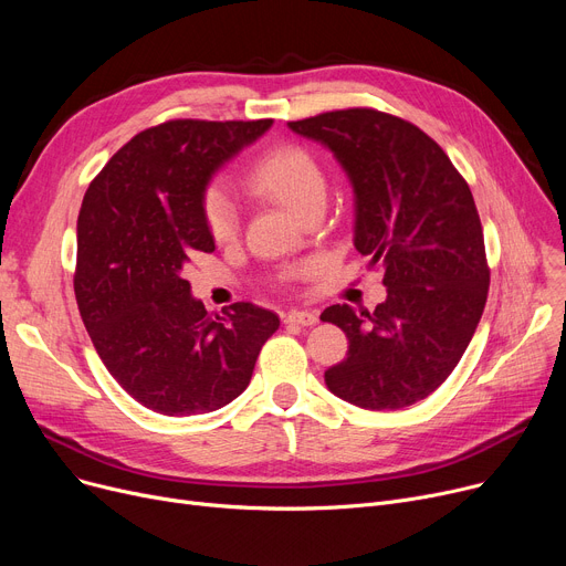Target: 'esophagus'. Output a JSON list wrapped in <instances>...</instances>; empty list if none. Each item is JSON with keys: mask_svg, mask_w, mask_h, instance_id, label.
I'll return each mask as SVG.
<instances>
[{"mask_svg": "<svg viewBox=\"0 0 566 566\" xmlns=\"http://www.w3.org/2000/svg\"><path fill=\"white\" fill-rule=\"evenodd\" d=\"M284 321L293 325H303V328H312V325L318 323V314L312 310H291Z\"/></svg>", "mask_w": 566, "mask_h": 566, "instance_id": "obj_1", "label": "esophagus"}]
</instances>
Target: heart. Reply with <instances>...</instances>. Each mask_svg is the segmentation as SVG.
Masks as SVG:
<instances>
[{"label":"heart","instance_id":"obj_1","mask_svg":"<svg viewBox=\"0 0 566 566\" xmlns=\"http://www.w3.org/2000/svg\"><path fill=\"white\" fill-rule=\"evenodd\" d=\"M248 188L280 203L295 218H301L310 206L325 201V174L321 163L303 146L282 144L265 151L248 174ZM203 222L213 241L227 243L238 231V208L222 186H211L201 201Z\"/></svg>","mask_w":566,"mask_h":566}]
</instances>
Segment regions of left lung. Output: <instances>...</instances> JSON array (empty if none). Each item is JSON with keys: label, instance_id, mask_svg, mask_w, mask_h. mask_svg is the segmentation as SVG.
<instances>
[{"label": "left lung", "instance_id": "obj_1", "mask_svg": "<svg viewBox=\"0 0 566 566\" xmlns=\"http://www.w3.org/2000/svg\"><path fill=\"white\" fill-rule=\"evenodd\" d=\"M289 128L335 156L353 188V245L385 268L374 312L321 314L346 333L328 390L367 410H399L438 390L482 318L489 265L472 192L448 154L399 116L353 107Z\"/></svg>", "mask_w": 566, "mask_h": 566}]
</instances>
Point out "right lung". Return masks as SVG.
<instances>
[{"instance_id": "right-lung-1", "label": "right lung", "mask_w": 566, "mask_h": 566, "mask_svg": "<svg viewBox=\"0 0 566 566\" xmlns=\"http://www.w3.org/2000/svg\"><path fill=\"white\" fill-rule=\"evenodd\" d=\"M271 126L178 118L148 128L84 195L75 271L84 328L114 380L169 418L231 403L280 328L277 314L252 303L206 312L184 277L192 252L216 250L201 211L208 184Z\"/></svg>"}]
</instances>
